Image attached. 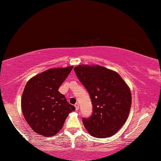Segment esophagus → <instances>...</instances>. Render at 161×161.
I'll return each instance as SVG.
<instances>
[{
    "mask_svg": "<svg viewBox=\"0 0 161 161\" xmlns=\"http://www.w3.org/2000/svg\"><path fill=\"white\" fill-rule=\"evenodd\" d=\"M75 107L76 110H78L79 108H80V106H79V103H75Z\"/></svg>",
    "mask_w": 161,
    "mask_h": 161,
    "instance_id": "34e87169",
    "label": "esophagus"
}]
</instances>
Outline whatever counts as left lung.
Segmentation results:
<instances>
[{
	"label": "left lung",
	"mask_w": 161,
	"mask_h": 161,
	"mask_svg": "<svg viewBox=\"0 0 161 161\" xmlns=\"http://www.w3.org/2000/svg\"><path fill=\"white\" fill-rule=\"evenodd\" d=\"M74 70L93 107L91 116L82 119L86 129L95 138L115 134L126 121L131 107L129 87L118 73L99 65H79Z\"/></svg>",
	"instance_id": "obj_1"
}]
</instances>
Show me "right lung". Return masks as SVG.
<instances>
[{"label":"right lung","mask_w":161,"mask_h":161,"mask_svg":"<svg viewBox=\"0 0 161 161\" xmlns=\"http://www.w3.org/2000/svg\"><path fill=\"white\" fill-rule=\"evenodd\" d=\"M73 67L53 68L31 78L22 95L21 107L27 123L46 137L60 130L70 112L75 110L58 89Z\"/></svg>","instance_id":"add662e5"}]
</instances>
